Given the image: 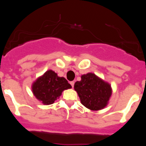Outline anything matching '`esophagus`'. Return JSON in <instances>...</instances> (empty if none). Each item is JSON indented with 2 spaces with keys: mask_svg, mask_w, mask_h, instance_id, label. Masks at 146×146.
Listing matches in <instances>:
<instances>
[{
  "mask_svg": "<svg viewBox=\"0 0 146 146\" xmlns=\"http://www.w3.org/2000/svg\"><path fill=\"white\" fill-rule=\"evenodd\" d=\"M70 84H71V86H72V87H74V81H72V82H70Z\"/></svg>",
  "mask_w": 146,
  "mask_h": 146,
  "instance_id": "34e87169",
  "label": "esophagus"
}]
</instances>
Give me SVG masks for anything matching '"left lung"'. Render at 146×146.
Returning a JSON list of instances; mask_svg holds the SVG:
<instances>
[{
    "mask_svg": "<svg viewBox=\"0 0 146 146\" xmlns=\"http://www.w3.org/2000/svg\"><path fill=\"white\" fill-rule=\"evenodd\" d=\"M81 78L82 80L76 82L74 87L82 104L93 111L104 108L111 95L110 85L92 73L82 75Z\"/></svg>",
    "mask_w": 146,
    "mask_h": 146,
    "instance_id": "left-lung-1",
    "label": "left lung"
}]
</instances>
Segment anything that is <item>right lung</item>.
Returning a JSON list of instances; mask_svg holds the SVG:
<instances>
[{
  "mask_svg": "<svg viewBox=\"0 0 146 146\" xmlns=\"http://www.w3.org/2000/svg\"><path fill=\"white\" fill-rule=\"evenodd\" d=\"M72 88L67 79L59 77L54 72L47 71L33 85V92L44 104H52L62 94L63 90Z\"/></svg>",
  "mask_w": 146,
  "mask_h": 146,
  "instance_id": "add662e5",
  "label": "right lung"
}]
</instances>
